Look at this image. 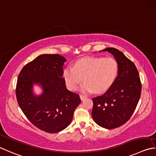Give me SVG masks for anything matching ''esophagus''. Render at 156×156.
<instances>
[{
  "label": "esophagus",
  "mask_w": 156,
  "mask_h": 156,
  "mask_svg": "<svg viewBox=\"0 0 156 156\" xmlns=\"http://www.w3.org/2000/svg\"><path fill=\"white\" fill-rule=\"evenodd\" d=\"M80 99L82 101V100H84V99H87V96H85V95H82V94H80Z\"/></svg>",
  "instance_id": "1"
}]
</instances>
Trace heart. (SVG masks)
<instances>
[{"label":"heart","mask_w":156,"mask_h":156,"mask_svg":"<svg viewBox=\"0 0 156 156\" xmlns=\"http://www.w3.org/2000/svg\"><path fill=\"white\" fill-rule=\"evenodd\" d=\"M118 69V63L114 58L87 57L78 60L74 68L64 69L63 76L70 90H76L84 78V82L80 87L82 93L94 90L100 93L109 89L114 84Z\"/></svg>","instance_id":"1"}]
</instances>
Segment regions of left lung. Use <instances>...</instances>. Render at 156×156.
Listing matches in <instances>:
<instances>
[{
  "label": "left lung",
  "mask_w": 156,
  "mask_h": 156,
  "mask_svg": "<svg viewBox=\"0 0 156 156\" xmlns=\"http://www.w3.org/2000/svg\"><path fill=\"white\" fill-rule=\"evenodd\" d=\"M118 63V74L106 92L93 98L92 117L103 128L113 129L129 120L139 102L141 92L139 74L133 62L115 48H106Z\"/></svg>",
  "instance_id": "left-lung-1"
}]
</instances>
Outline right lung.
<instances>
[{"label":"right lung","mask_w":156,"mask_h":156,"mask_svg":"<svg viewBox=\"0 0 156 156\" xmlns=\"http://www.w3.org/2000/svg\"><path fill=\"white\" fill-rule=\"evenodd\" d=\"M66 58L58 54H44L26 65L18 76V104L35 126L49 133L64 130L71 123L81 100L78 94L67 89L63 78ZM43 91L37 96L33 86Z\"/></svg>","instance_id":"obj_1"}]
</instances>
